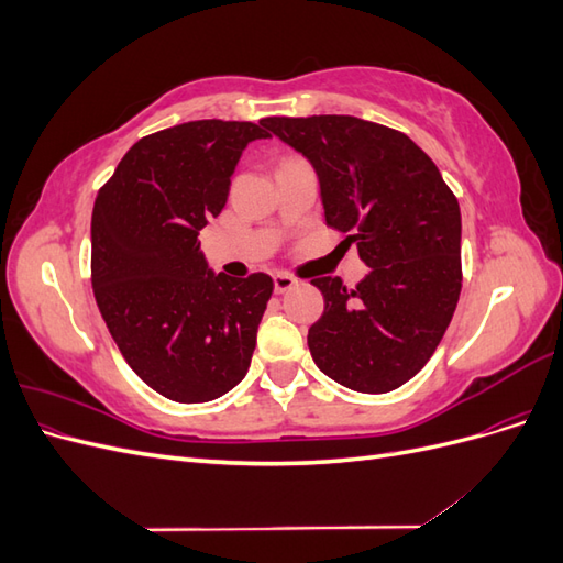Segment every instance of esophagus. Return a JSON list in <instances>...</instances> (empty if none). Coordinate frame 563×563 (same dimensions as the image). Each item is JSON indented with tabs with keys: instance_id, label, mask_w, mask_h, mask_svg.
<instances>
[{
	"instance_id": "34e87169",
	"label": "esophagus",
	"mask_w": 563,
	"mask_h": 563,
	"mask_svg": "<svg viewBox=\"0 0 563 563\" xmlns=\"http://www.w3.org/2000/svg\"><path fill=\"white\" fill-rule=\"evenodd\" d=\"M296 286V279L291 275H286V272H277L275 275V291L277 294H286L288 288Z\"/></svg>"
}]
</instances>
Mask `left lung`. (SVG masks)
<instances>
[{"label": "left lung", "instance_id": "obj_1", "mask_svg": "<svg viewBox=\"0 0 563 563\" xmlns=\"http://www.w3.org/2000/svg\"><path fill=\"white\" fill-rule=\"evenodd\" d=\"M314 166L327 225L356 242L368 275L347 288L317 277L323 314L308 345L321 373L366 395L411 380L455 312L460 207L437 164L406 133L350 114L261 122Z\"/></svg>", "mask_w": 563, "mask_h": 563}]
</instances>
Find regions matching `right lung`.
<instances>
[{"instance_id": "add662e5", "label": "right lung", "mask_w": 563, "mask_h": 563, "mask_svg": "<svg viewBox=\"0 0 563 563\" xmlns=\"http://www.w3.org/2000/svg\"><path fill=\"white\" fill-rule=\"evenodd\" d=\"M263 124L199 119L145 135L100 187L91 284L126 364L180 404L223 397L246 376L272 277L213 272L199 230L223 211L230 178Z\"/></svg>"}]
</instances>
